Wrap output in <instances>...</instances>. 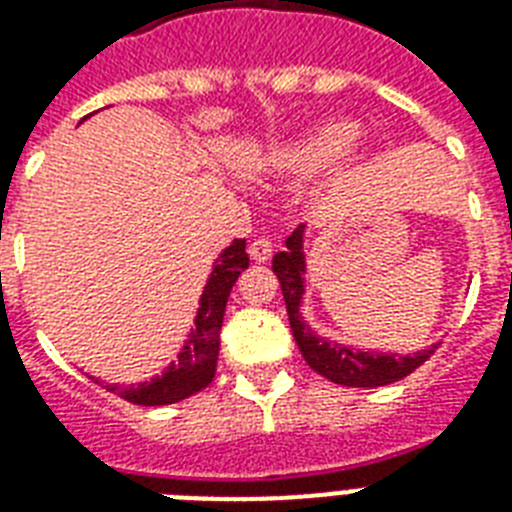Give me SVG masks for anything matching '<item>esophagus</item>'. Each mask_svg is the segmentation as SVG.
Listing matches in <instances>:
<instances>
[{
	"instance_id": "esophagus-1",
	"label": "esophagus",
	"mask_w": 512,
	"mask_h": 512,
	"mask_svg": "<svg viewBox=\"0 0 512 512\" xmlns=\"http://www.w3.org/2000/svg\"><path fill=\"white\" fill-rule=\"evenodd\" d=\"M271 255H273L271 239H265V236L252 239V244H249V257H252L255 263H265V260H271Z\"/></svg>"
}]
</instances>
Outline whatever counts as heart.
Instances as JSON below:
<instances>
[{
	"label": "heart",
	"instance_id": "heart-1",
	"mask_svg": "<svg viewBox=\"0 0 512 512\" xmlns=\"http://www.w3.org/2000/svg\"><path fill=\"white\" fill-rule=\"evenodd\" d=\"M358 138L353 119H327L281 143L273 151V170L289 177H313L329 170L348 154Z\"/></svg>",
	"mask_w": 512,
	"mask_h": 512
}]
</instances>
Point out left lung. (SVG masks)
Listing matches in <instances>:
<instances>
[{
	"label": "left lung",
	"instance_id": "1",
	"mask_svg": "<svg viewBox=\"0 0 512 512\" xmlns=\"http://www.w3.org/2000/svg\"><path fill=\"white\" fill-rule=\"evenodd\" d=\"M305 225H297L292 236L287 239V252H276L273 255V273L279 276L281 295L287 303L289 327L295 335L297 348L303 353L313 372L327 377L335 385L345 388H380L390 382L404 380L406 374H412L417 366H422L433 353L436 345H430L422 353L414 356H396V353H369V350H353L340 342H329L319 337L308 324L303 321L300 305L305 295Z\"/></svg>",
	"mask_w": 512,
	"mask_h": 512
}]
</instances>
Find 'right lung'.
Returning <instances> with one entry per match:
<instances>
[{
    "mask_svg": "<svg viewBox=\"0 0 512 512\" xmlns=\"http://www.w3.org/2000/svg\"><path fill=\"white\" fill-rule=\"evenodd\" d=\"M249 265L247 241L233 239L231 247H225L215 260V268L209 273L207 287L201 292L199 311L183 350L177 353L164 374L154 377L151 382H140L135 388L122 385H106L124 401L138 406H164L183 401V398L199 393L212 382L217 369V353H220V327H223L225 303L231 295L233 284L239 273Z\"/></svg>",
    "mask_w": 512,
    "mask_h": 512,
    "instance_id": "1",
    "label": "right lung"
}]
</instances>
